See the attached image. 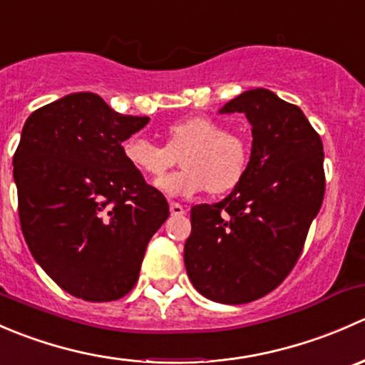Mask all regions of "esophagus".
<instances>
[{"label":"esophagus","mask_w":365,"mask_h":365,"mask_svg":"<svg viewBox=\"0 0 365 365\" xmlns=\"http://www.w3.org/2000/svg\"><path fill=\"white\" fill-rule=\"evenodd\" d=\"M169 212H171V215L180 217V215H183V213H185V208H183V206L180 203H171V205H169Z\"/></svg>","instance_id":"obj_1"}]
</instances>
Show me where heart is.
Segmentation results:
<instances>
[{
    "mask_svg": "<svg viewBox=\"0 0 365 365\" xmlns=\"http://www.w3.org/2000/svg\"><path fill=\"white\" fill-rule=\"evenodd\" d=\"M182 155L183 169L157 182L165 196H194L212 190L227 192L244 176L249 148L244 139L226 132V127L208 116H189L168 127V146L143 135H130L121 145V153L130 168L146 178H159Z\"/></svg>",
    "mask_w": 365,
    "mask_h": 365,
    "instance_id": "b5f03b06",
    "label": "heart"
}]
</instances>
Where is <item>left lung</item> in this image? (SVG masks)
Instances as JSON below:
<instances>
[{
    "label": "left lung",
    "instance_id": "1",
    "mask_svg": "<svg viewBox=\"0 0 365 365\" xmlns=\"http://www.w3.org/2000/svg\"><path fill=\"white\" fill-rule=\"evenodd\" d=\"M220 113L247 116L251 159L230 196L192 206L183 261L201 295L247 304L277 288L300 257L325 196L323 143L300 108L264 88Z\"/></svg>",
    "mask_w": 365,
    "mask_h": 365
}]
</instances>
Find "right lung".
<instances>
[{"instance_id":"1","label":"right lung","mask_w":365,"mask_h":365,"mask_svg":"<svg viewBox=\"0 0 365 365\" xmlns=\"http://www.w3.org/2000/svg\"><path fill=\"white\" fill-rule=\"evenodd\" d=\"M148 116H125L90 91L29 114L14 155L24 240L70 295L111 302L135 286L150 238L169 217L162 192L121 153Z\"/></svg>"}]
</instances>
